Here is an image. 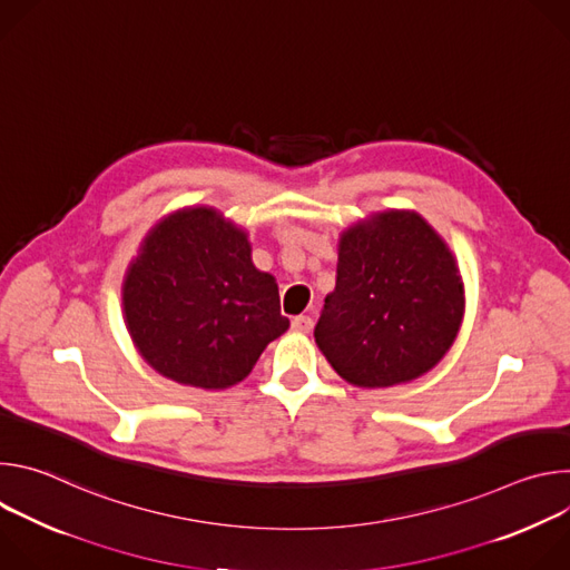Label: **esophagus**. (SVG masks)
I'll return each mask as SVG.
<instances>
[{"instance_id": "esophagus-1", "label": "esophagus", "mask_w": 570, "mask_h": 570, "mask_svg": "<svg viewBox=\"0 0 570 570\" xmlns=\"http://www.w3.org/2000/svg\"><path fill=\"white\" fill-rule=\"evenodd\" d=\"M291 327H293V332H297V334H308V332L313 330V320H311L308 315H297V317H293Z\"/></svg>"}]
</instances>
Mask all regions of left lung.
Segmentation results:
<instances>
[{
    "mask_svg": "<svg viewBox=\"0 0 570 570\" xmlns=\"http://www.w3.org/2000/svg\"><path fill=\"white\" fill-rule=\"evenodd\" d=\"M336 273L313 336L345 381L409 383L451 350L464 284L444 238L417 212L387 209L347 227Z\"/></svg>",
    "mask_w": 570,
    "mask_h": 570,
    "instance_id": "obj_1",
    "label": "left lung"
}]
</instances>
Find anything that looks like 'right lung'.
I'll list each match as a JSON object with an SVG mask.
<instances>
[{
    "label": "right lung",
    "instance_id": "1",
    "mask_svg": "<svg viewBox=\"0 0 570 570\" xmlns=\"http://www.w3.org/2000/svg\"><path fill=\"white\" fill-rule=\"evenodd\" d=\"M124 317L141 358L183 385L246 379L288 330L273 275L253 264L248 234L214 207H185L141 240L124 279Z\"/></svg>",
    "mask_w": 570,
    "mask_h": 570
}]
</instances>
